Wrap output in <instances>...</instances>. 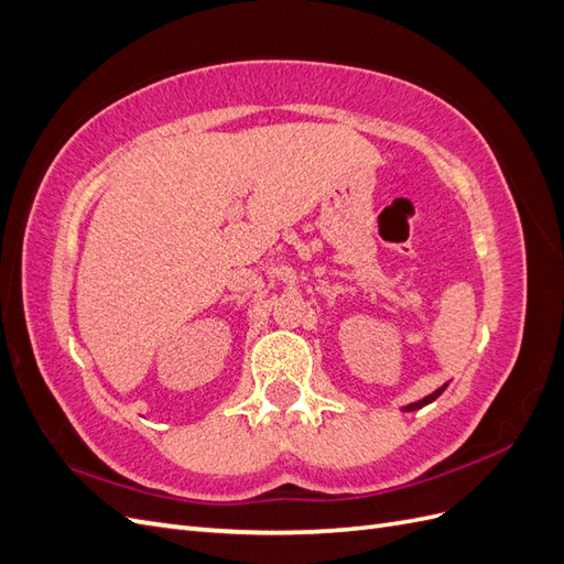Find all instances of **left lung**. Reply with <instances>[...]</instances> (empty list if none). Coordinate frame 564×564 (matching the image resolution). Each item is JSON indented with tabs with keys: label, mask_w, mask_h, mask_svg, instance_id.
Listing matches in <instances>:
<instances>
[{
	"label": "left lung",
	"mask_w": 564,
	"mask_h": 564,
	"mask_svg": "<svg viewBox=\"0 0 564 564\" xmlns=\"http://www.w3.org/2000/svg\"><path fill=\"white\" fill-rule=\"evenodd\" d=\"M442 390H445V388H437L435 392H431V395L429 398H423V400H419V402H412V404H409V406H404L406 409V412H414V409H421V406H425V404H431L437 395H440V392Z\"/></svg>",
	"instance_id": "left-lung-1"
}]
</instances>
